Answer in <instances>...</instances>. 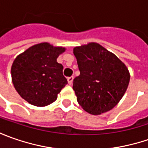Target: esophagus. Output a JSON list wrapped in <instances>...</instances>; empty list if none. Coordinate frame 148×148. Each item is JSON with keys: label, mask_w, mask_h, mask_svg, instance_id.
Masks as SVG:
<instances>
[{"label": "esophagus", "mask_w": 148, "mask_h": 148, "mask_svg": "<svg viewBox=\"0 0 148 148\" xmlns=\"http://www.w3.org/2000/svg\"><path fill=\"white\" fill-rule=\"evenodd\" d=\"M73 79H74V77H70L67 78V82H68V84H69V85H71V84H72Z\"/></svg>", "instance_id": "1"}]
</instances>
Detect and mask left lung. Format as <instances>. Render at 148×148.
<instances>
[{
  "mask_svg": "<svg viewBox=\"0 0 148 148\" xmlns=\"http://www.w3.org/2000/svg\"><path fill=\"white\" fill-rule=\"evenodd\" d=\"M74 55L80 75L73 80L77 102L86 112L100 114L112 110L128 88V68L99 43L76 47Z\"/></svg>",
  "mask_w": 148,
  "mask_h": 148,
  "instance_id": "obj_1",
  "label": "left lung"
}]
</instances>
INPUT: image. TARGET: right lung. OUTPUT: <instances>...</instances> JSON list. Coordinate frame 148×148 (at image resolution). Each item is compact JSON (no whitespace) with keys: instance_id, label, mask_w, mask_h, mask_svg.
<instances>
[{"instance_id":"obj_1","label":"right lung","mask_w":148,"mask_h":148,"mask_svg":"<svg viewBox=\"0 0 148 148\" xmlns=\"http://www.w3.org/2000/svg\"><path fill=\"white\" fill-rule=\"evenodd\" d=\"M64 48L48 43L34 45L20 54L11 66L12 82L16 91L35 106H47L58 98L67 84L63 66L57 62Z\"/></svg>"}]
</instances>
